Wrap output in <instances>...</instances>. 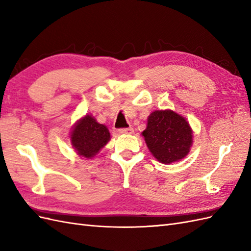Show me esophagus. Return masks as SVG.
<instances>
[{"label": "esophagus", "instance_id": "34e87169", "mask_svg": "<svg viewBox=\"0 0 251 251\" xmlns=\"http://www.w3.org/2000/svg\"><path fill=\"white\" fill-rule=\"evenodd\" d=\"M134 132V128L133 127H124V128H119L118 133L119 134H132Z\"/></svg>", "mask_w": 251, "mask_h": 251}]
</instances>
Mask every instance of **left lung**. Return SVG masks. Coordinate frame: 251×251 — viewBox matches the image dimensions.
Here are the masks:
<instances>
[{
	"label": "left lung",
	"mask_w": 251,
	"mask_h": 251,
	"mask_svg": "<svg viewBox=\"0 0 251 251\" xmlns=\"http://www.w3.org/2000/svg\"><path fill=\"white\" fill-rule=\"evenodd\" d=\"M142 135L151 153L159 162L169 164L184 158L193 142L187 121L171 110L155 111Z\"/></svg>",
	"instance_id": "left-lung-1"
}]
</instances>
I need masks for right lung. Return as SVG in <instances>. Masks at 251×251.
I'll return each instance as SVG.
<instances>
[{
    "label": "right lung",
    "instance_id": "1",
    "mask_svg": "<svg viewBox=\"0 0 251 251\" xmlns=\"http://www.w3.org/2000/svg\"><path fill=\"white\" fill-rule=\"evenodd\" d=\"M110 140V133L105 126L98 124L87 115L75 126L71 134V142L78 155L91 158L98 153Z\"/></svg>",
    "mask_w": 251,
    "mask_h": 251
}]
</instances>
